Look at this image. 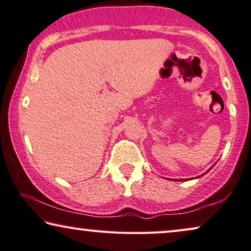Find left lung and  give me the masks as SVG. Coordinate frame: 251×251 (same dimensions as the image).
<instances>
[{
	"label": "left lung",
	"instance_id": "left-lung-1",
	"mask_svg": "<svg viewBox=\"0 0 251 251\" xmlns=\"http://www.w3.org/2000/svg\"><path fill=\"white\" fill-rule=\"evenodd\" d=\"M210 169H212V168H210ZM210 169H209V170H210ZM209 170H208V171H209ZM202 176H204V174H202ZM198 177H199V176H198ZM176 181H186V179H182V180H181V179H180V180L176 179Z\"/></svg>",
	"mask_w": 251,
	"mask_h": 251
}]
</instances>
